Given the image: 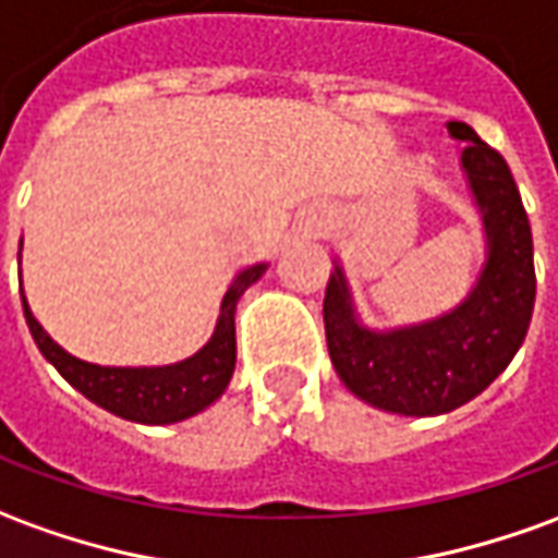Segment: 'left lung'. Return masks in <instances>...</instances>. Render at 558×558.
Returning a JSON list of instances; mask_svg holds the SVG:
<instances>
[{
  "mask_svg": "<svg viewBox=\"0 0 558 558\" xmlns=\"http://www.w3.org/2000/svg\"><path fill=\"white\" fill-rule=\"evenodd\" d=\"M447 132L465 142L459 169L483 226V266L465 299L423 323L374 329L335 256L323 302L341 384L387 414L441 416L477 399L523 347L535 307L532 229L508 162L469 123L450 120Z\"/></svg>",
  "mask_w": 558,
  "mask_h": 558,
  "instance_id": "8db88e82",
  "label": "left lung"
}]
</instances>
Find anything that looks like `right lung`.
<instances>
[{"instance_id":"add662e5","label":"right lung","mask_w":558,"mask_h":558,"mask_svg":"<svg viewBox=\"0 0 558 558\" xmlns=\"http://www.w3.org/2000/svg\"><path fill=\"white\" fill-rule=\"evenodd\" d=\"M17 263H21V253H17ZM266 271L268 263L241 268L232 283L226 287L211 338L205 341V347H198L193 356L169 362V365H96V362L77 360L69 350H62L45 332V326L35 319L33 307L23 295V280L21 299L26 326H29L41 356L81 396H87L93 404L111 411L114 416L132 420V423L171 426V423H184L190 416L208 411L214 401L226 392L232 372H235V311H239V299Z\"/></svg>"}]
</instances>
